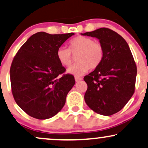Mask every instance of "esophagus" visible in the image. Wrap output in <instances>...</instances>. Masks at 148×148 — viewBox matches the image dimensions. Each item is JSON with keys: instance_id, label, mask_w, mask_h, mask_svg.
<instances>
[{"instance_id": "1", "label": "esophagus", "mask_w": 148, "mask_h": 148, "mask_svg": "<svg viewBox=\"0 0 148 148\" xmlns=\"http://www.w3.org/2000/svg\"><path fill=\"white\" fill-rule=\"evenodd\" d=\"M82 79H82L81 77H77V76H76V77H75V81L76 82H79L80 81H81Z\"/></svg>"}]
</instances>
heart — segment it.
Instances as JSON below:
<instances>
[{
  "instance_id": "1",
  "label": "heart",
  "mask_w": 148,
  "mask_h": 148,
  "mask_svg": "<svg viewBox=\"0 0 148 148\" xmlns=\"http://www.w3.org/2000/svg\"><path fill=\"white\" fill-rule=\"evenodd\" d=\"M77 63L67 69L68 74L81 76L88 71L90 67L96 68L102 62L104 51L102 45L91 38L79 36L69 41V49L60 46L56 51L57 59L63 66H69L73 60V55H76Z\"/></svg>"
}]
</instances>
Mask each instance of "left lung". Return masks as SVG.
Listing matches in <instances>:
<instances>
[{"label":"left lung","mask_w":148,"mask_h":148,"mask_svg":"<svg viewBox=\"0 0 148 148\" xmlns=\"http://www.w3.org/2000/svg\"><path fill=\"white\" fill-rule=\"evenodd\" d=\"M99 39L104 51L102 62L85 76V101L99 114L110 116L127 104L134 92L136 65L129 45L121 36L108 28L81 34Z\"/></svg>","instance_id":"obj_1"}]
</instances>
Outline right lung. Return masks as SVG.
Returning a JSON list of instances; mask_svg holds the SVG:
<instances>
[{
	"label": "right lung",
	"mask_w": 148,
	"mask_h": 148,
	"mask_svg": "<svg viewBox=\"0 0 148 148\" xmlns=\"http://www.w3.org/2000/svg\"><path fill=\"white\" fill-rule=\"evenodd\" d=\"M74 33L49 34L44 32L29 37L20 48L10 68L12 91L16 103L30 116L47 119L59 112L74 77L56 57V51Z\"/></svg>",
	"instance_id": "obj_1"
}]
</instances>
